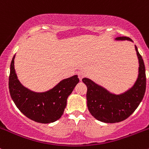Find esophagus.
<instances>
[{"label": "esophagus", "mask_w": 149, "mask_h": 149, "mask_svg": "<svg viewBox=\"0 0 149 149\" xmlns=\"http://www.w3.org/2000/svg\"><path fill=\"white\" fill-rule=\"evenodd\" d=\"M85 76H86V74H85V73H84V72L81 71V72H79V73H78V76H79V79L80 81H81L82 79H83Z\"/></svg>", "instance_id": "1"}]
</instances>
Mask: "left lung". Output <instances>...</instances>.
Returning <instances> with one entry per match:
<instances>
[{"label": "left lung", "instance_id": "obj_1", "mask_svg": "<svg viewBox=\"0 0 149 149\" xmlns=\"http://www.w3.org/2000/svg\"><path fill=\"white\" fill-rule=\"evenodd\" d=\"M116 40H133L127 37H118ZM139 59V75L134 85L120 94H112L107 89L84 78L86 85L87 107L91 115L98 120L106 123H119L127 119L133 113L142 101L146 91V79L143 60L135 45Z\"/></svg>", "mask_w": 149, "mask_h": 149}]
</instances>
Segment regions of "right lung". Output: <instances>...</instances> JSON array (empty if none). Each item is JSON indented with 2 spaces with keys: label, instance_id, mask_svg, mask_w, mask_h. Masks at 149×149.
<instances>
[{
  "label": "right lung",
  "instance_id": "add662e5",
  "mask_svg": "<svg viewBox=\"0 0 149 149\" xmlns=\"http://www.w3.org/2000/svg\"><path fill=\"white\" fill-rule=\"evenodd\" d=\"M13 57L10 67L8 87L11 99L21 112L40 123H51L63 115L67 99L79 82L77 75L60 81L45 92H34L24 86L18 79Z\"/></svg>",
  "mask_w": 149,
  "mask_h": 149
}]
</instances>
